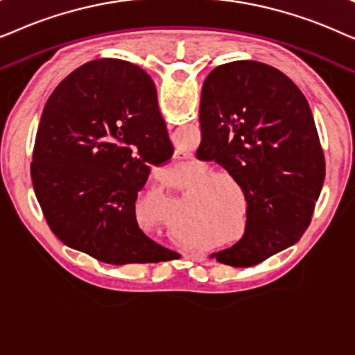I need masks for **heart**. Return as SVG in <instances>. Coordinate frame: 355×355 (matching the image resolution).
Here are the masks:
<instances>
[{"instance_id": "heart-1", "label": "heart", "mask_w": 355, "mask_h": 355, "mask_svg": "<svg viewBox=\"0 0 355 355\" xmlns=\"http://www.w3.org/2000/svg\"><path fill=\"white\" fill-rule=\"evenodd\" d=\"M215 173L208 166H193L192 173L181 179L176 186L179 189H191L192 198L189 202V215L192 221L203 225L210 223L215 227L218 237L234 236L239 230L241 221L232 215L231 205L236 191L242 192V184L227 173Z\"/></svg>"}]
</instances>
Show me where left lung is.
I'll list each match as a JSON object with an SVG mask.
<instances>
[{"label":"left lung","mask_w":355,"mask_h":355,"mask_svg":"<svg viewBox=\"0 0 355 355\" xmlns=\"http://www.w3.org/2000/svg\"><path fill=\"white\" fill-rule=\"evenodd\" d=\"M197 153L242 184V239L211 257L245 268L294 245L324 182V157L309 101L283 72L259 61L226 62L203 82Z\"/></svg>","instance_id":"left-lung-1"}]
</instances>
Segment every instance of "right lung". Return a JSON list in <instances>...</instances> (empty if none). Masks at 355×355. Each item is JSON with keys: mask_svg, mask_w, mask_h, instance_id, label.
I'll return each instance as SVG.
<instances>
[{"mask_svg": "<svg viewBox=\"0 0 355 355\" xmlns=\"http://www.w3.org/2000/svg\"><path fill=\"white\" fill-rule=\"evenodd\" d=\"M173 152L147 72L113 58L77 67L48 98L33 147L32 184L48 226L103 263L171 260L176 252L139 227L135 202L150 166Z\"/></svg>", "mask_w": 355, "mask_h": 355, "instance_id": "1", "label": "right lung"}]
</instances>
